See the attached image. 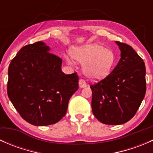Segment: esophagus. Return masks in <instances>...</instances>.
I'll return each mask as SVG.
<instances>
[{
  "label": "esophagus",
  "instance_id": "obj_1",
  "mask_svg": "<svg viewBox=\"0 0 153 153\" xmlns=\"http://www.w3.org/2000/svg\"><path fill=\"white\" fill-rule=\"evenodd\" d=\"M79 86L80 88H83V87H85L86 86V83L85 81V80L82 79V78H81V79L79 80Z\"/></svg>",
  "mask_w": 153,
  "mask_h": 153
}]
</instances>
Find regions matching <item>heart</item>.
Returning <instances> with one entry per match:
<instances>
[{
    "label": "heart",
    "instance_id": "1",
    "mask_svg": "<svg viewBox=\"0 0 153 153\" xmlns=\"http://www.w3.org/2000/svg\"><path fill=\"white\" fill-rule=\"evenodd\" d=\"M72 55L75 60L84 63L83 71L86 76L95 80L102 79L107 76L116 60L113 51L95 44L73 49ZM67 60L71 63L70 60L68 58Z\"/></svg>",
    "mask_w": 153,
    "mask_h": 153
}]
</instances>
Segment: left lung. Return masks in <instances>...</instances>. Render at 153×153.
Segmentation results:
<instances>
[{
    "label": "left lung",
    "instance_id": "1",
    "mask_svg": "<svg viewBox=\"0 0 153 153\" xmlns=\"http://www.w3.org/2000/svg\"><path fill=\"white\" fill-rule=\"evenodd\" d=\"M121 58L110 74L91 84L93 115L105 124L119 125L136 113L146 94V67L131 46L116 41Z\"/></svg>",
    "mask_w": 153,
    "mask_h": 153
}]
</instances>
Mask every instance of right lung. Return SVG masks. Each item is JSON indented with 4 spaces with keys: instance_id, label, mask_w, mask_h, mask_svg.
<instances>
[{
    "instance_id": "right-lung-1",
    "label": "right lung",
    "mask_w": 153,
    "mask_h": 153,
    "mask_svg": "<svg viewBox=\"0 0 153 153\" xmlns=\"http://www.w3.org/2000/svg\"><path fill=\"white\" fill-rule=\"evenodd\" d=\"M42 41L20 49L8 69L7 94L23 119L35 126L58 122L78 89L77 72L61 71L62 59Z\"/></svg>"
}]
</instances>
